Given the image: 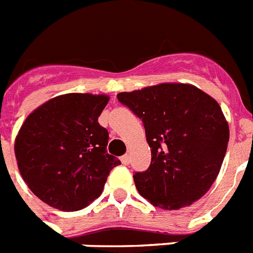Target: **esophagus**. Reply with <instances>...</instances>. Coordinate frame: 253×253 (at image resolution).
Wrapping results in <instances>:
<instances>
[{"label": "esophagus", "instance_id": "obj_1", "mask_svg": "<svg viewBox=\"0 0 253 253\" xmlns=\"http://www.w3.org/2000/svg\"><path fill=\"white\" fill-rule=\"evenodd\" d=\"M130 160H131L130 155H123L122 158H121V162H122L123 164H125V166H127V164H130Z\"/></svg>", "mask_w": 253, "mask_h": 253}]
</instances>
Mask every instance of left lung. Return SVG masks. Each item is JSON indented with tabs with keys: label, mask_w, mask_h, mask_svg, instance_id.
<instances>
[{
	"label": "left lung",
	"mask_w": 253,
	"mask_h": 253,
	"mask_svg": "<svg viewBox=\"0 0 253 253\" xmlns=\"http://www.w3.org/2000/svg\"><path fill=\"white\" fill-rule=\"evenodd\" d=\"M143 121L151 166L134 174L139 194L177 210L200 200L219 174L230 130L219 103L194 85L163 83L117 94Z\"/></svg>",
	"instance_id": "8db88e82"
}]
</instances>
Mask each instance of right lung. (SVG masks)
<instances>
[{"instance_id": "obj_1", "label": "right lung", "mask_w": 253, "mask_h": 253, "mask_svg": "<svg viewBox=\"0 0 253 253\" xmlns=\"http://www.w3.org/2000/svg\"><path fill=\"white\" fill-rule=\"evenodd\" d=\"M109 99L90 93L57 95L30 113L18 131L14 152L22 178L51 208H86L121 164L106 152L109 132L98 123Z\"/></svg>"}]
</instances>
